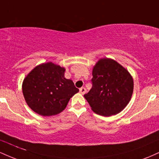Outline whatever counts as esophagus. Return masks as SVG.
<instances>
[{
	"instance_id": "1",
	"label": "esophagus",
	"mask_w": 159,
	"mask_h": 159,
	"mask_svg": "<svg viewBox=\"0 0 159 159\" xmlns=\"http://www.w3.org/2000/svg\"><path fill=\"white\" fill-rule=\"evenodd\" d=\"M86 91H87V90H86L85 87H81V88L79 89V92L81 93V94H84L86 93Z\"/></svg>"
}]
</instances>
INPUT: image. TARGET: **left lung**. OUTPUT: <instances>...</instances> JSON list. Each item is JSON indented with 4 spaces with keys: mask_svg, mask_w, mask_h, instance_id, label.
I'll list each match as a JSON object with an SVG mask.
<instances>
[{
    "mask_svg": "<svg viewBox=\"0 0 159 159\" xmlns=\"http://www.w3.org/2000/svg\"><path fill=\"white\" fill-rule=\"evenodd\" d=\"M92 88L84 95L93 111L110 116L120 113L132 98L134 83L129 72L116 61L99 60L93 69Z\"/></svg>",
    "mask_w": 159,
    "mask_h": 159,
    "instance_id": "obj_1",
    "label": "left lung"
}]
</instances>
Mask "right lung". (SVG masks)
<instances>
[{"label": "right lung", "instance_id": "right-lung-1", "mask_svg": "<svg viewBox=\"0 0 159 159\" xmlns=\"http://www.w3.org/2000/svg\"><path fill=\"white\" fill-rule=\"evenodd\" d=\"M64 73L63 67L50 62L37 66L24 79V97L34 112L42 116L59 114L79 91Z\"/></svg>", "mask_w": 159, "mask_h": 159}]
</instances>
